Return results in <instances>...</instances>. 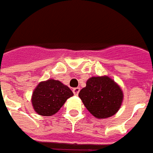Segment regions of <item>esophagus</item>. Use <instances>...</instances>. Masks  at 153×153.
I'll list each match as a JSON object with an SVG mask.
<instances>
[{
	"label": "esophagus",
	"mask_w": 153,
	"mask_h": 153,
	"mask_svg": "<svg viewBox=\"0 0 153 153\" xmlns=\"http://www.w3.org/2000/svg\"><path fill=\"white\" fill-rule=\"evenodd\" d=\"M72 91H73V93H74L75 96H77V95L79 94V91H80V88H79V87L74 88L73 90H72Z\"/></svg>",
	"instance_id": "obj_1"
}]
</instances>
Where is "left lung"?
Returning <instances> with one entry per match:
<instances>
[{"mask_svg":"<svg viewBox=\"0 0 153 153\" xmlns=\"http://www.w3.org/2000/svg\"><path fill=\"white\" fill-rule=\"evenodd\" d=\"M79 97L93 116L106 119L119 111L123 93L120 85L108 76H92L79 92Z\"/></svg>","mask_w":153,"mask_h":153,"instance_id":"1","label":"left lung"}]
</instances>
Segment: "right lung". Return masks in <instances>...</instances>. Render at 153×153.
Returning a JSON list of instances; mask_svg holds the SVG:
<instances>
[{
  "instance_id": "right-lung-1",
  "label": "right lung",
  "mask_w": 153,
  "mask_h": 153,
  "mask_svg": "<svg viewBox=\"0 0 153 153\" xmlns=\"http://www.w3.org/2000/svg\"><path fill=\"white\" fill-rule=\"evenodd\" d=\"M73 96L68 85L48 79L41 82L33 90L31 102L34 111L42 116H51L58 112L66 100Z\"/></svg>"
}]
</instances>
